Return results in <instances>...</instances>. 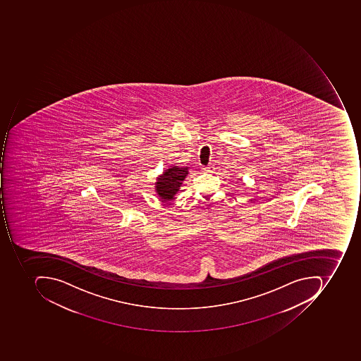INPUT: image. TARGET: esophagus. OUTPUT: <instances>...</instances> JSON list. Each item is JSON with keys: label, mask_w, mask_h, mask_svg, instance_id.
<instances>
[{"label": "esophagus", "mask_w": 361, "mask_h": 361, "mask_svg": "<svg viewBox=\"0 0 361 361\" xmlns=\"http://www.w3.org/2000/svg\"><path fill=\"white\" fill-rule=\"evenodd\" d=\"M210 170H212V166H207V167L203 168V171H210Z\"/></svg>", "instance_id": "1"}]
</instances>
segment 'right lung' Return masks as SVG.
<instances>
[{
	"label": "right lung",
	"mask_w": 361,
	"mask_h": 361,
	"mask_svg": "<svg viewBox=\"0 0 361 361\" xmlns=\"http://www.w3.org/2000/svg\"><path fill=\"white\" fill-rule=\"evenodd\" d=\"M188 175H189V168L172 165L161 175L158 176L154 184H155V192L161 202L173 200Z\"/></svg>",
	"instance_id": "obj_1"
}]
</instances>
